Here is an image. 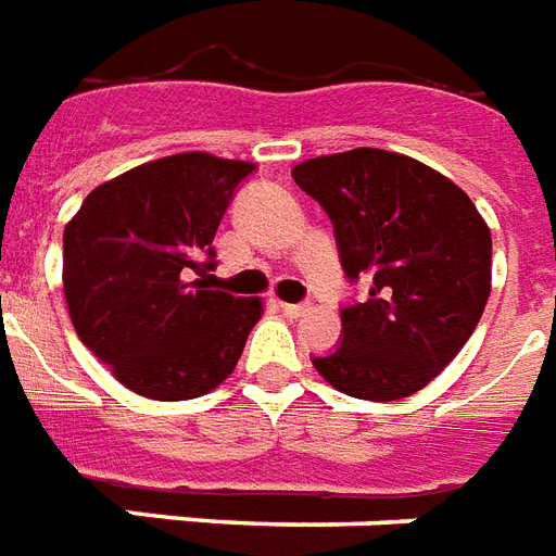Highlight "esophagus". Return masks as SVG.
<instances>
[{
    "instance_id": "obj_1",
    "label": "esophagus",
    "mask_w": 556,
    "mask_h": 556,
    "mask_svg": "<svg viewBox=\"0 0 556 556\" xmlns=\"http://www.w3.org/2000/svg\"><path fill=\"white\" fill-rule=\"evenodd\" d=\"M279 308H282V315L288 317H303L308 312V306H303V303H279Z\"/></svg>"
}]
</instances>
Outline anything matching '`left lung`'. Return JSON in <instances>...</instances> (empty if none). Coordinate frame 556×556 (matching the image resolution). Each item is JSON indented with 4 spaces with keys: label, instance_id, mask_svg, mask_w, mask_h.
<instances>
[{
    "label": "left lung",
    "instance_id": "obj_1",
    "mask_svg": "<svg viewBox=\"0 0 556 556\" xmlns=\"http://www.w3.org/2000/svg\"><path fill=\"white\" fill-rule=\"evenodd\" d=\"M291 175L332 218L346 277L372 279L370 296L341 312V346L315 370L355 400L422 391L484 315L493 236L481 212L431 165L381 148L312 156Z\"/></svg>",
    "mask_w": 556,
    "mask_h": 556
}]
</instances>
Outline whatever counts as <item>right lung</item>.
<instances>
[{
	"label": "right lung",
	"instance_id": "right-lung-1",
	"mask_svg": "<svg viewBox=\"0 0 556 556\" xmlns=\"http://www.w3.org/2000/svg\"><path fill=\"white\" fill-rule=\"evenodd\" d=\"M256 165L206 151L160 156L96 186L63 227L72 326L127 391L180 402L215 391L239 364L260 296L212 291V239Z\"/></svg>",
	"mask_w": 556,
	"mask_h": 556
}]
</instances>
